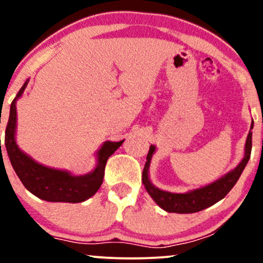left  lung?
<instances>
[{
    "label": "left lung",
    "mask_w": 263,
    "mask_h": 263,
    "mask_svg": "<svg viewBox=\"0 0 263 263\" xmlns=\"http://www.w3.org/2000/svg\"><path fill=\"white\" fill-rule=\"evenodd\" d=\"M253 128V121L251 123V129ZM250 129L249 135H247V140L245 143V156H243L242 161L238 163V165L235 170L229 172L224 177L220 179L215 180L214 183L205 185L203 188L190 190L188 193H171L164 192V190L158 189L157 186L151 183L148 177V170L151 164V158H152L153 153H155L156 147L151 146L149 152L147 155V162L144 164L143 173H142V183H143L144 188H146L148 194L152 197L153 200L156 201L157 205L162 208L163 210L168 211V213H178V214H192L198 213L206 208L211 206L222 198L226 197L229 192L232 189V186L236 184L240 178L242 171L245 170L247 162H249L250 156H251L252 148V132Z\"/></svg>",
    "instance_id": "obj_1"
}]
</instances>
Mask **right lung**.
<instances>
[{
  "instance_id": "add662e5",
  "label": "right lung",
  "mask_w": 263,
  "mask_h": 263,
  "mask_svg": "<svg viewBox=\"0 0 263 263\" xmlns=\"http://www.w3.org/2000/svg\"><path fill=\"white\" fill-rule=\"evenodd\" d=\"M28 80L23 84L21 90L11 104L10 119L5 135V146L12 167L21 179L27 190L34 194L39 199L53 203H81L91 198L104 180L105 165L112 153L123 143L120 142L106 141L98 151V164L95 170L84 176H73L66 171L54 170L39 164L25 152L18 148L16 143V127H17V110L16 102L22 96Z\"/></svg>"
}]
</instances>
